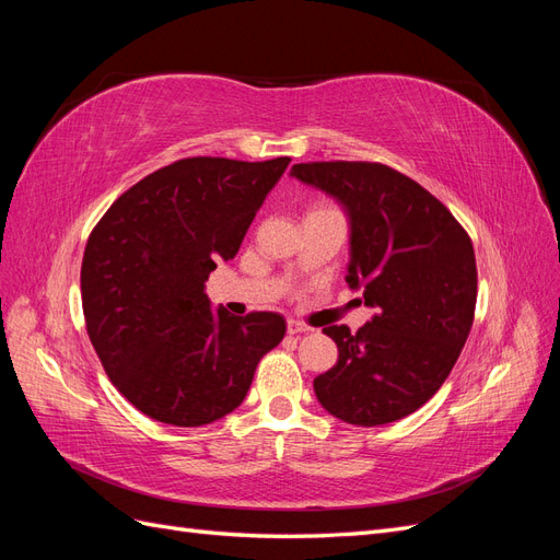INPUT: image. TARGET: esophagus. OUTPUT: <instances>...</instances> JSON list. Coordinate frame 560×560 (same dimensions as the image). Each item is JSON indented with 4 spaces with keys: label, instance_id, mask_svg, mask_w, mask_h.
<instances>
[{
    "label": "esophagus",
    "instance_id": "esophagus-1",
    "mask_svg": "<svg viewBox=\"0 0 560 560\" xmlns=\"http://www.w3.org/2000/svg\"><path fill=\"white\" fill-rule=\"evenodd\" d=\"M287 331H290L292 336L294 334H308L311 327L303 325V322H299V319H290V322H287Z\"/></svg>",
    "mask_w": 560,
    "mask_h": 560
}]
</instances>
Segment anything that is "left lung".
Instances as JSON below:
<instances>
[{"instance_id":"1","label":"left lung","mask_w":560,"mask_h":560,"mask_svg":"<svg viewBox=\"0 0 560 560\" xmlns=\"http://www.w3.org/2000/svg\"><path fill=\"white\" fill-rule=\"evenodd\" d=\"M292 177L334 196L350 217L346 282L376 308L358 334L325 327L338 360L313 381L317 401L350 425L418 411L448 378L477 306V259L442 200L383 163H296Z\"/></svg>"}]
</instances>
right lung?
<instances>
[{
	"label": "right lung",
	"instance_id": "add662e5",
	"mask_svg": "<svg viewBox=\"0 0 560 560\" xmlns=\"http://www.w3.org/2000/svg\"><path fill=\"white\" fill-rule=\"evenodd\" d=\"M292 159H182L118 196L81 264L89 338L135 409L200 428L243 404L284 336L278 313L212 311L206 280L229 261Z\"/></svg>",
	"mask_w": 560,
	"mask_h": 560
}]
</instances>
